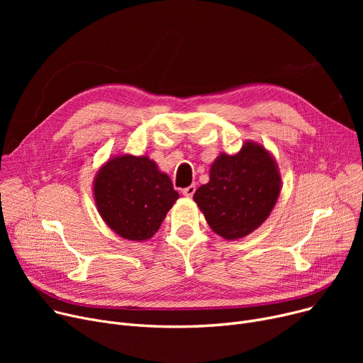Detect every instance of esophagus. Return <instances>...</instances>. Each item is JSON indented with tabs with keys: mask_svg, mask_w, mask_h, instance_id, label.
Instances as JSON below:
<instances>
[{
	"mask_svg": "<svg viewBox=\"0 0 363 363\" xmlns=\"http://www.w3.org/2000/svg\"><path fill=\"white\" fill-rule=\"evenodd\" d=\"M194 193H196V186H194V185H189V186H186V188L182 189V194H184L185 197H193Z\"/></svg>",
	"mask_w": 363,
	"mask_h": 363,
	"instance_id": "esophagus-1",
	"label": "esophagus"
}]
</instances>
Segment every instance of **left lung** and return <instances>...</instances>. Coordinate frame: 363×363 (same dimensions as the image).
<instances>
[{"label":"left lung","mask_w":363,"mask_h":363,"mask_svg":"<svg viewBox=\"0 0 363 363\" xmlns=\"http://www.w3.org/2000/svg\"><path fill=\"white\" fill-rule=\"evenodd\" d=\"M281 193L277 160L262 144L245 141L237 155L220 152L194 201L208 226L225 240H240L268 219Z\"/></svg>","instance_id":"8db88e82"}]
</instances>
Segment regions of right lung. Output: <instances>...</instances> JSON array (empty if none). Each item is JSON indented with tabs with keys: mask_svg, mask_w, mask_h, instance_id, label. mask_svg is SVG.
Here are the masks:
<instances>
[{
	"mask_svg": "<svg viewBox=\"0 0 363 363\" xmlns=\"http://www.w3.org/2000/svg\"><path fill=\"white\" fill-rule=\"evenodd\" d=\"M94 200L103 220L122 238L145 241L155 235L179 199L170 178L148 156L108 159L94 178Z\"/></svg>",
	"mask_w": 363,
	"mask_h": 363,
	"instance_id": "add662e5",
	"label": "right lung"
}]
</instances>
